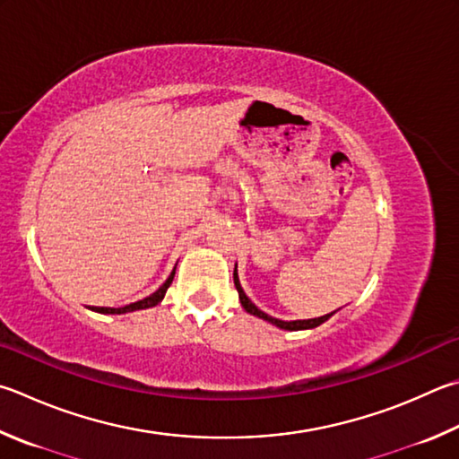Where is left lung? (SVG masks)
I'll return each instance as SVG.
<instances>
[{
    "label": "left lung",
    "mask_w": 459,
    "mask_h": 459,
    "mask_svg": "<svg viewBox=\"0 0 459 459\" xmlns=\"http://www.w3.org/2000/svg\"><path fill=\"white\" fill-rule=\"evenodd\" d=\"M232 277H235V287H237V290H238V299H240V305L245 307V311L247 313H251V315H256L258 319H264V321H269V323H273V325H277L279 329H285V331H301V329H315V327H319L321 323H325L329 319V316L333 315V313H329V315H323V316H315V319H303V321H281V319H274V316H271V315H266V313H263L261 309H258V307L251 301V299H248L247 295H245V290H243V287H240V282H238V274H237V266H235V273H232Z\"/></svg>",
    "instance_id": "1"
}]
</instances>
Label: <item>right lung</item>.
Instances as JSON below:
<instances>
[{
    "label": "right lung",
    "mask_w": 459,
    "mask_h": 459,
    "mask_svg": "<svg viewBox=\"0 0 459 459\" xmlns=\"http://www.w3.org/2000/svg\"><path fill=\"white\" fill-rule=\"evenodd\" d=\"M177 271V269H174ZM174 271L170 273V277L166 279V282L164 285L156 290V293H152L150 297H146V299H143V301H136V303H130V305H126V307H120V309H110V307H91V311H96V313H108V315H122V313H132V311H140V309H148V307H156L158 303L162 301L164 299V295H166V290H169V287H170V282H172V279H174Z\"/></svg>",
    "instance_id": "add662e5"
}]
</instances>
